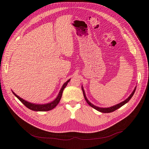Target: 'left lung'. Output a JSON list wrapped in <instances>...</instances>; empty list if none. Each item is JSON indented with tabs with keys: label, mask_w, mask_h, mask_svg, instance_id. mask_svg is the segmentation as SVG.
<instances>
[{
	"label": "left lung",
	"mask_w": 149,
	"mask_h": 149,
	"mask_svg": "<svg viewBox=\"0 0 149 149\" xmlns=\"http://www.w3.org/2000/svg\"><path fill=\"white\" fill-rule=\"evenodd\" d=\"M82 91H83V95H84V98H85V100H86V102H87V103H88V105H89L91 107H93V109H96V110H98V111H99V112H102V113H110V112H113V111H115V110H116L117 109H119L120 107H121L123 106L124 105H125L126 103L130 101V99H131V98H132V96H133L134 92H135L136 87H135V88L134 89V90H133V91L132 92V93H131V94L130 95L129 97L127 98L126 100H124V101H123V102H120V103H118V104H117V105H114V106H112V107H108V108H101V107H96V106L94 105L93 104H92V103H91L90 102H89V100L87 99V98H86V95H85V92H84V89L82 88Z\"/></svg>",
	"instance_id": "obj_1"
}]
</instances>
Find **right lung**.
Returning <instances> with one entry per match:
<instances>
[{
  "label": "right lung",
  "mask_w": 149,
  "mask_h": 149,
  "mask_svg": "<svg viewBox=\"0 0 149 149\" xmlns=\"http://www.w3.org/2000/svg\"><path fill=\"white\" fill-rule=\"evenodd\" d=\"M70 79H69V80H68L66 82L64 83L63 86H62V88L60 89V92H59V93H58L56 98L54 100H53V102L46 103V104H36V103H32L26 101V100H23V98H20L19 96L17 95L16 93H14L13 91H12V92L13 94L16 96V97H17V98H18L24 105L26 106L28 109H29L32 110H34V111H40V112L48 111V110H51L52 109H53L54 107L58 104V103L60 102V99H61V96H62V93H63V89L65 88V87H66L67 84H68V82L70 81Z\"/></svg>",
  "instance_id": "add662e5"
}]
</instances>
